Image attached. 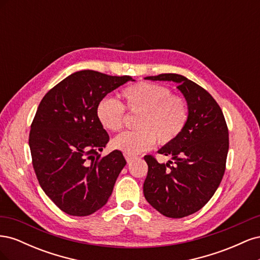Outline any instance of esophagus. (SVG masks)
I'll return each instance as SVG.
<instances>
[{
    "label": "esophagus",
    "instance_id": "34e87169",
    "mask_svg": "<svg viewBox=\"0 0 260 260\" xmlns=\"http://www.w3.org/2000/svg\"><path fill=\"white\" fill-rule=\"evenodd\" d=\"M124 158H125V160H127V162H130V161H132V159H135V156L124 154Z\"/></svg>",
    "mask_w": 260,
    "mask_h": 260
}]
</instances>
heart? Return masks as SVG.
Instances as JSON below:
<instances>
[{"label":"heart","instance_id":"b5f03b06","mask_svg":"<svg viewBox=\"0 0 260 260\" xmlns=\"http://www.w3.org/2000/svg\"><path fill=\"white\" fill-rule=\"evenodd\" d=\"M122 104L104 99L98 104L96 116L100 123L111 132L123 128L124 108L139 114L137 131L124 132L112 141V147L127 155H137L151 148L156 140L160 145L174 142L183 132L190 117L187 101L174 95L167 86L140 82L121 92Z\"/></svg>","mask_w":260,"mask_h":260}]
</instances>
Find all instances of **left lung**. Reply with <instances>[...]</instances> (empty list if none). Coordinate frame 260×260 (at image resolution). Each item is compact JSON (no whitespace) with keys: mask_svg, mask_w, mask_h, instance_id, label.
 <instances>
[{"mask_svg":"<svg viewBox=\"0 0 260 260\" xmlns=\"http://www.w3.org/2000/svg\"><path fill=\"white\" fill-rule=\"evenodd\" d=\"M145 79L176 82L190 109L183 132L158 151L172 160L159 164L154 156H144L148 166L143 184L146 201L164 216L183 218L205 206L221 182L229 131L221 108L199 84L177 74Z\"/></svg>","mask_w":260,"mask_h":260,"instance_id":"8db88e82","label":"left lung"}]
</instances>
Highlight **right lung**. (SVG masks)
Segmentation results:
<instances>
[{"label": "right lung", "instance_id": "obj_1", "mask_svg": "<svg viewBox=\"0 0 260 260\" xmlns=\"http://www.w3.org/2000/svg\"><path fill=\"white\" fill-rule=\"evenodd\" d=\"M130 80L81 70L55 85L39 104L29 135L32 166L45 194L70 216H89L103 207L127 164L117 149L101 157L109 137L96 107Z\"/></svg>", "mask_w": 260, "mask_h": 260}]
</instances>
